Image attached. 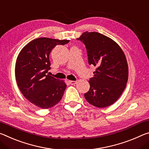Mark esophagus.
<instances>
[{
  "mask_svg": "<svg viewBox=\"0 0 149 149\" xmlns=\"http://www.w3.org/2000/svg\"><path fill=\"white\" fill-rule=\"evenodd\" d=\"M69 82L72 85H74V84H76L77 83V81H74V80H69Z\"/></svg>",
  "mask_w": 149,
  "mask_h": 149,
  "instance_id": "1",
  "label": "esophagus"
}]
</instances>
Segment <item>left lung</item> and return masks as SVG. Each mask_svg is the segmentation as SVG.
I'll use <instances>...</instances> for the list:
<instances>
[{"label":"left lung","instance_id":"1","mask_svg":"<svg viewBox=\"0 0 149 149\" xmlns=\"http://www.w3.org/2000/svg\"><path fill=\"white\" fill-rule=\"evenodd\" d=\"M77 40L86 45L89 65L96 67L85 98L97 108L111 106L123 93L128 80V65L123 50L111 38L95 31L84 32Z\"/></svg>","mask_w":149,"mask_h":149}]
</instances>
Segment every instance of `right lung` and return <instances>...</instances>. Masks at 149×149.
<instances>
[{
	"label": "right lung",
	"instance_id": "1",
	"mask_svg": "<svg viewBox=\"0 0 149 149\" xmlns=\"http://www.w3.org/2000/svg\"><path fill=\"white\" fill-rule=\"evenodd\" d=\"M69 40L49 38L35 39L26 45L17 57L15 77L24 96L42 109H48L60 102L67 87L47 73L51 69L49 54L57 45H65Z\"/></svg>",
	"mask_w": 149,
	"mask_h": 149
}]
</instances>
